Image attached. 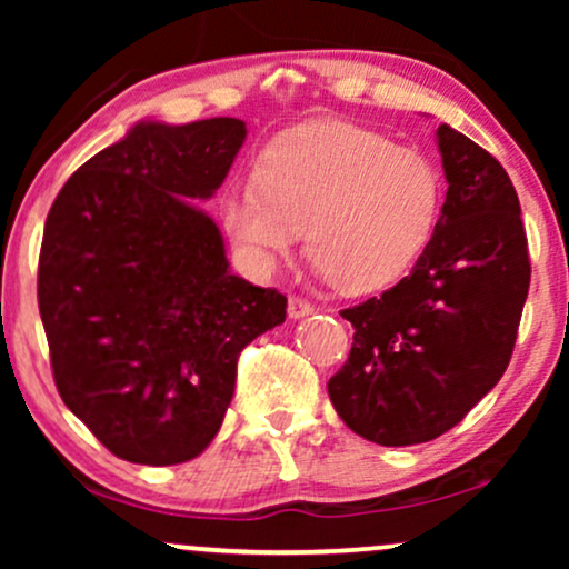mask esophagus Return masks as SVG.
Returning <instances> with one entry per match:
<instances>
[{"instance_id": "1", "label": "esophagus", "mask_w": 569, "mask_h": 569, "mask_svg": "<svg viewBox=\"0 0 569 569\" xmlns=\"http://www.w3.org/2000/svg\"><path fill=\"white\" fill-rule=\"evenodd\" d=\"M287 313H290V318H306L313 313V306L295 295V298H290V302H287Z\"/></svg>"}]
</instances>
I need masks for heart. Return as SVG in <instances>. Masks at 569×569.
<instances>
[{
  "instance_id": "heart-1",
  "label": "heart",
  "mask_w": 569,
  "mask_h": 569,
  "mask_svg": "<svg viewBox=\"0 0 569 569\" xmlns=\"http://www.w3.org/2000/svg\"><path fill=\"white\" fill-rule=\"evenodd\" d=\"M256 186L220 201L224 236L259 271L274 274L298 251L341 292H376L419 261L440 217L442 176L415 147L347 121H318L271 139Z\"/></svg>"
}]
</instances>
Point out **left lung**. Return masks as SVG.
Wrapping results in <instances>:
<instances>
[{"instance_id": "obj_1", "label": "left lung", "mask_w": 569, "mask_h": 569, "mask_svg": "<svg viewBox=\"0 0 569 569\" xmlns=\"http://www.w3.org/2000/svg\"><path fill=\"white\" fill-rule=\"evenodd\" d=\"M438 150L448 191L430 246L399 284L341 310L355 341L329 396L349 430L378 446L440 438L492 391L531 284L510 176L448 123Z\"/></svg>"}]
</instances>
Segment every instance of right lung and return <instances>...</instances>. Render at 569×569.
Returning a JSON list of instances; mask_svg holds the SVG:
<instances>
[{"mask_svg": "<svg viewBox=\"0 0 569 569\" xmlns=\"http://www.w3.org/2000/svg\"><path fill=\"white\" fill-rule=\"evenodd\" d=\"M240 119L139 121L64 183L46 217L38 308L61 401L131 463L197 458L220 432L238 357L287 298L230 271L209 199Z\"/></svg>", "mask_w": 569, "mask_h": 569, "instance_id": "obj_1", "label": "right lung"}]
</instances>
